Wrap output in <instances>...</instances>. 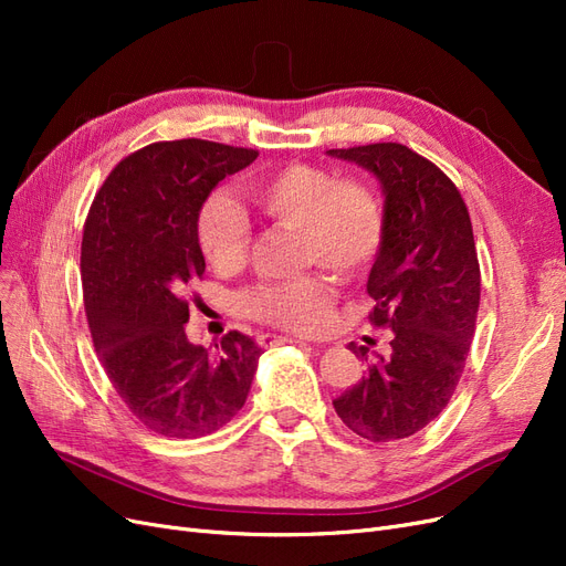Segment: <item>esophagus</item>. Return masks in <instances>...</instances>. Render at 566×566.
<instances>
[{
	"instance_id": "1",
	"label": "esophagus",
	"mask_w": 566,
	"mask_h": 566,
	"mask_svg": "<svg viewBox=\"0 0 566 566\" xmlns=\"http://www.w3.org/2000/svg\"><path fill=\"white\" fill-rule=\"evenodd\" d=\"M256 342H260L262 347H279V345H285V342H297V339L287 335H276V333H264L256 337Z\"/></svg>"
}]
</instances>
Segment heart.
Returning a JSON list of instances; mask_svg holds the SVG:
<instances>
[{
  "instance_id": "b5f03b06",
  "label": "heart",
  "mask_w": 566,
  "mask_h": 566,
  "mask_svg": "<svg viewBox=\"0 0 566 566\" xmlns=\"http://www.w3.org/2000/svg\"><path fill=\"white\" fill-rule=\"evenodd\" d=\"M243 193L266 221L300 231V264L325 266L354 281L373 266L385 241V210L373 188L310 163H293L252 177ZM200 250L217 271L231 273L248 260L252 227L224 196L205 198L196 221ZM333 285L321 273L262 283L243 297L245 312L281 328L312 333L331 314Z\"/></svg>"
}]
</instances>
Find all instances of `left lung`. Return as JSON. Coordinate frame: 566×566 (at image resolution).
I'll return each instance as SVG.
<instances>
[{
  "instance_id": "1",
  "label": "left lung",
  "mask_w": 566,
  "mask_h": 566,
  "mask_svg": "<svg viewBox=\"0 0 566 566\" xmlns=\"http://www.w3.org/2000/svg\"><path fill=\"white\" fill-rule=\"evenodd\" d=\"M380 181L385 241L366 283L373 325L389 354L368 356L364 378L333 399L352 432L370 441L413 437L451 401L479 310V262L465 202L441 169L401 144L325 150Z\"/></svg>"
}]
</instances>
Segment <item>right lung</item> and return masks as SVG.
<instances>
[{
    "label": "right lung",
    "mask_w": 566,
    "mask_h": 566,
    "mask_svg": "<svg viewBox=\"0 0 566 566\" xmlns=\"http://www.w3.org/2000/svg\"><path fill=\"white\" fill-rule=\"evenodd\" d=\"M256 150L202 139L150 144L119 163L82 238L84 312L119 399L148 430L196 439L243 408L262 347L238 331L214 349L188 342V285L205 273L196 221Z\"/></svg>",
    "instance_id": "right-lung-1"
}]
</instances>
